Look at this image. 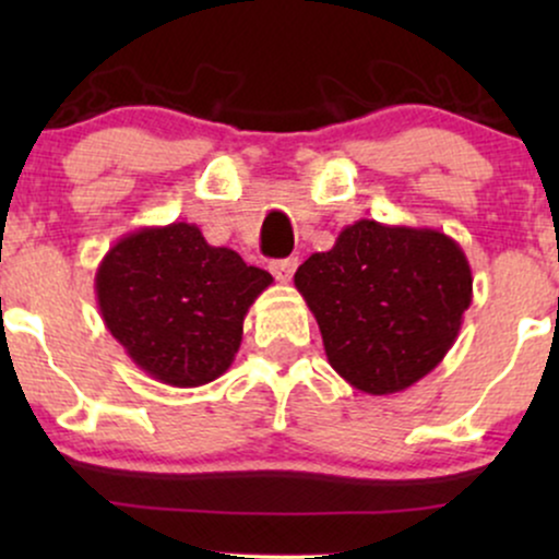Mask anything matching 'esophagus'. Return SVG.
<instances>
[{
	"mask_svg": "<svg viewBox=\"0 0 559 559\" xmlns=\"http://www.w3.org/2000/svg\"><path fill=\"white\" fill-rule=\"evenodd\" d=\"M294 271H297V258H286V260L271 262V273L275 275V281H281V284H288Z\"/></svg>",
	"mask_w": 559,
	"mask_h": 559,
	"instance_id": "34e87169",
	"label": "esophagus"
}]
</instances>
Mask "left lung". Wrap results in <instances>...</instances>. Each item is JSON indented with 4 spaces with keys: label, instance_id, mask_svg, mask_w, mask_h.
Wrapping results in <instances>:
<instances>
[{
    "label": "left lung",
    "instance_id": "1",
    "mask_svg": "<svg viewBox=\"0 0 559 559\" xmlns=\"http://www.w3.org/2000/svg\"><path fill=\"white\" fill-rule=\"evenodd\" d=\"M294 286L318 320L325 357L349 386L396 394L457 342L473 301L463 247L436 228L357 221L310 254Z\"/></svg>",
    "mask_w": 559,
    "mask_h": 559
}]
</instances>
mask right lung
I'll use <instances>...</instances> for the list:
<instances>
[{
	"label": "right lung",
	"instance_id": "add662e5",
	"mask_svg": "<svg viewBox=\"0 0 559 559\" xmlns=\"http://www.w3.org/2000/svg\"><path fill=\"white\" fill-rule=\"evenodd\" d=\"M271 284L267 271L176 221L115 241L96 267L94 292L107 331L136 368L194 389L230 368L243 318Z\"/></svg>",
	"mask_w": 559,
	"mask_h": 559
}]
</instances>
